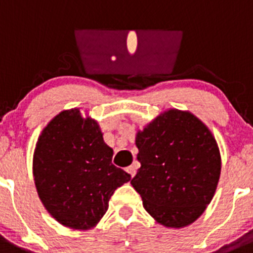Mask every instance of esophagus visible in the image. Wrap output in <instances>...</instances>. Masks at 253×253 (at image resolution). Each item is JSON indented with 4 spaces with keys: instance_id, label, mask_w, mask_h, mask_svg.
<instances>
[{
    "instance_id": "1",
    "label": "esophagus",
    "mask_w": 253,
    "mask_h": 253,
    "mask_svg": "<svg viewBox=\"0 0 253 253\" xmlns=\"http://www.w3.org/2000/svg\"><path fill=\"white\" fill-rule=\"evenodd\" d=\"M126 172H128V173L131 176V177H134V175H135V172H137V169H135V167H134V166H129L128 169H126Z\"/></svg>"
}]
</instances>
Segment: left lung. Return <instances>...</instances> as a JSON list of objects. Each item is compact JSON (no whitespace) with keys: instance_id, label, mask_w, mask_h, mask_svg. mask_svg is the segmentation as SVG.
<instances>
[{"instance_id":"8db88e82","label":"left lung","mask_w":253,"mask_h":253,"mask_svg":"<svg viewBox=\"0 0 253 253\" xmlns=\"http://www.w3.org/2000/svg\"><path fill=\"white\" fill-rule=\"evenodd\" d=\"M140 169L130 184L144 209L167 228L195 222L211 202L222 161L207 125L189 111L169 109L135 137Z\"/></svg>"}]
</instances>
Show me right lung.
Listing matches in <instances>:
<instances>
[{
  "label": "right lung",
  "mask_w": 253,
  "mask_h": 253,
  "mask_svg": "<svg viewBox=\"0 0 253 253\" xmlns=\"http://www.w3.org/2000/svg\"><path fill=\"white\" fill-rule=\"evenodd\" d=\"M113 153L97 122L80 109L48 123L38 138L33 175L40 200L58 223L86 231L100 222L114 191L130 180L111 163Z\"/></svg>",
  "instance_id": "add662e5"
}]
</instances>
